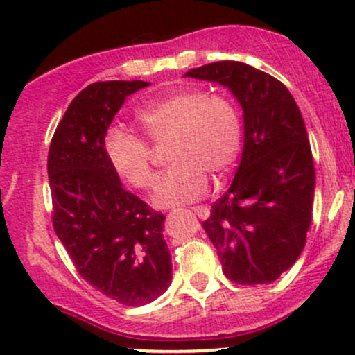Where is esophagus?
Segmentation results:
<instances>
[{
	"mask_svg": "<svg viewBox=\"0 0 355 355\" xmlns=\"http://www.w3.org/2000/svg\"><path fill=\"white\" fill-rule=\"evenodd\" d=\"M192 211H194V213L198 214V216H200V218L209 216V211H207L204 206H194V207H192Z\"/></svg>",
	"mask_w": 355,
	"mask_h": 355,
	"instance_id": "1",
	"label": "esophagus"
}]
</instances>
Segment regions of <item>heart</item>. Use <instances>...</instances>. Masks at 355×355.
Here are the masks:
<instances>
[{
    "instance_id": "heart-1",
    "label": "heart",
    "mask_w": 355,
    "mask_h": 355,
    "mask_svg": "<svg viewBox=\"0 0 355 355\" xmlns=\"http://www.w3.org/2000/svg\"><path fill=\"white\" fill-rule=\"evenodd\" d=\"M148 137L155 142L171 139L170 161L157 177L153 202L178 206L202 198L207 174L221 178L234 168L242 149V120L234 103L200 89H182L156 99L137 114ZM105 153L114 173L134 189L153 184L151 148L137 132L111 127L105 135Z\"/></svg>"
}]
</instances>
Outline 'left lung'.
Segmentation results:
<instances>
[{
	"label": "left lung",
	"mask_w": 355,
	"mask_h": 355,
	"mask_svg": "<svg viewBox=\"0 0 355 355\" xmlns=\"http://www.w3.org/2000/svg\"><path fill=\"white\" fill-rule=\"evenodd\" d=\"M185 77L225 85L244 110L241 164L202 228L228 280L271 284L299 259L313 218L316 175L302 114L280 80L245 63H209Z\"/></svg>",
	"instance_id": "obj_1"
}]
</instances>
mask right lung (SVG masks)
<instances>
[{"instance_id": "1", "label": "right lung", "mask_w": 355, "mask_h": 355, "mask_svg": "<svg viewBox=\"0 0 355 355\" xmlns=\"http://www.w3.org/2000/svg\"><path fill=\"white\" fill-rule=\"evenodd\" d=\"M148 85H87L63 114L48 155L56 235L87 284L132 307L153 302L171 284L164 214L121 187L103 142L127 96Z\"/></svg>"}]
</instances>
